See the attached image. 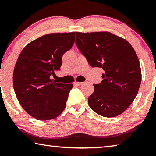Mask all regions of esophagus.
Returning <instances> with one entry per match:
<instances>
[{"label": "esophagus", "instance_id": "34e87169", "mask_svg": "<svg viewBox=\"0 0 156 156\" xmlns=\"http://www.w3.org/2000/svg\"><path fill=\"white\" fill-rule=\"evenodd\" d=\"M83 84V83H82V82H75V84L77 86L82 85Z\"/></svg>", "mask_w": 156, "mask_h": 156}]
</instances>
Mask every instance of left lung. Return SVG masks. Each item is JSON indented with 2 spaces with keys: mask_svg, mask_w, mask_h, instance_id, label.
Masks as SVG:
<instances>
[{
  "mask_svg": "<svg viewBox=\"0 0 156 156\" xmlns=\"http://www.w3.org/2000/svg\"><path fill=\"white\" fill-rule=\"evenodd\" d=\"M76 44L92 67L104 70L88 98L91 109L112 118L123 113L136 97L142 74L137 54L128 41L108 31L76 32Z\"/></svg>",
  "mask_w": 156,
  "mask_h": 156,
  "instance_id": "left-lung-1",
  "label": "left lung"
}]
</instances>
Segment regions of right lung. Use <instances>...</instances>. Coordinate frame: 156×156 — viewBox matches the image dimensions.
Segmentation results:
<instances>
[{
    "instance_id": "add662e5",
    "label": "right lung",
    "mask_w": 156,
    "mask_h": 156,
    "mask_svg": "<svg viewBox=\"0 0 156 156\" xmlns=\"http://www.w3.org/2000/svg\"><path fill=\"white\" fill-rule=\"evenodd\" d=\"M75 34H46L30 42L18 56L13 73L16 96L37 120L54 119L65 109L73 84L56 83L51 76L60 70L62 55L72 47Z\"/></svg>"
}]
</instances>
